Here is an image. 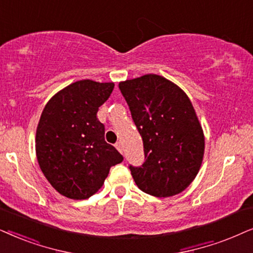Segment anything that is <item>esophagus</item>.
Instances as JSON below:
<instances>
[{"label": "esophagus", "mask_w": 253, "mask_h": 253, "mask_svg": "<svg viewBox=\"0 0 253 253\" xmlns=\"http://www.w3.org/2000/svg\"><path fill=\"white\" fill-rule=\"evenodd\" d=\"M116 148H117V149H118V150H119V151H120V153H121V154H123V153H124V148H123V143H121V142H117V143H116Z\"/></svg>", "instance_id": "34e87169"}]
</instances>
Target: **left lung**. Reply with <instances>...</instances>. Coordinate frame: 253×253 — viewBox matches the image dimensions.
<instances>
[{
    "label": "left lung",
    "instance_id": "1",
    "mask_svg": "<svg viewBox=\"0 0 253 253\" xmlns=\"http://www.w3.org/2000/svg\"><path fill=\"white\" fill-rule=\"evenodd\" d=\"M119 89L143 141L146 161L129 167L137 187L157 198L183 192L205 154L204 130L188 96L156 74L124 81Z\"/></svg>",
    "mask_w": 253,
    "mask_h": 253
}]
</instances>
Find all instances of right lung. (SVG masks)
<instances>
[{"label": "right lung", "instance_id": "right-lung-1", "mask_svg": "<svg viewBox=\"0 0 253 253\" xmlns=\"http://www.w3.org/2000/svg\"><path fill=\"white\" fill-rule=\"evenodd\" d=\"M114 83L74 82L43 107L36 133V155L43 176L63 197L87 199L103 186L110 168L124 157L104 139L97 119Z\"/></svg>", "mask_w": 253, "mask_h": 253}]
</instances>
